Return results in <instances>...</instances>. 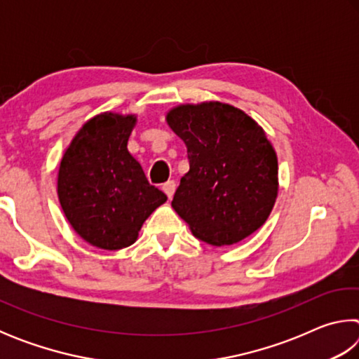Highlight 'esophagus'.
Instances as JSON below:
<instances>
[{
    "instance_id": "esophagus-1",
    "label": "esophagus",
    "mask_w": 359,
    "mask_h": 359,
    "mask_svg": "<svg viewBox=\"0 0 359 359\" xmlns=\"http://www.w3.org/2000/svg\"><path fill=\"white\" fill-rule=\"evenodd\" d=\"M174 190H175V182H174V180H168L166 184H163V191L166 193V196H168L169 199L172 198Z\"/></svg>"
}]
</instances>
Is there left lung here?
<instances>
[{
    "mask_svg": "<svg viewBox=\"0 0 359 359\" xmlns=\"http://www.w3.org/2000/svg\"><path fill=\"white\" fill-rule=\"evenodd\" d=\"M166 120L187 145L190 171L171 204L191 233L233 245L263 226L277 198L278 165L257 121L222 102L179 106Z\"/></svg>",
    "mask_w": 359,
    "mask_h": 359,
    "instance_id": "obj_1",
    "label": "left lung"
}]
</instances>
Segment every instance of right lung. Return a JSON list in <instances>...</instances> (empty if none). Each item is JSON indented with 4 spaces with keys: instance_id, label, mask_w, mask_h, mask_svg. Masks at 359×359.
<instances>
[{
    "instance_id": "add662e5",
    "label": "right lung",
    "mask_w": 359,
    "mask_h": 359,
    "mask_svg": "<svg viewBox=\"0 0 359 359\" xmlns=\"http://www.w3.org/2000/svg\"><path fill=\"white\" fill-rule=\"evenodd\" d=\"M135 123V115H96L72 139L60 165L58 198L66 218L83 241L104 250L131 245L168 199L126 149Z\"/></svg>"
}]
</instances>
